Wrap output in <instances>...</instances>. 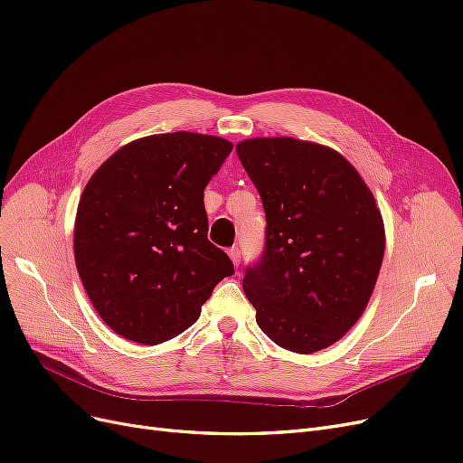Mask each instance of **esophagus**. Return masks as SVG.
I'll use <instances>...</instances> for the list:
<instances>
[{
  "label": "esophagus",
  "instance_id": "obj_1",
  "mask_svg": "<svg viewBox=\"0 0 463 463\" xmlns=\"http://www.w3.org/2000/svg\"><path fill=\"white\" fill-rule=\"evenodd\" d=\"M229 258H231L232 265L238 269V265H241V250H238L236 246L231 248V250H229Z\"/></svg>",
  "mask_w": 463,
  "mask_h": 463
}]
</instances>
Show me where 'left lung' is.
Segmentation results:
<instances>
[{
	"label": "left lung",
	"instance_id": "8db88e82",
	"mask_svg": "<svg viewBox=\"0 0 463 463\" xmlns=\"http://www.w3.org/2000/svg\"><path fill=\"white\" fill-rule=\"evenodd\" d=\"M236 154L260 191L267 234L244 294L282 349L334 345L363 317L378 280L385 227L361 174L330 146L253 137Z\"/></svg>",
	"mask_w": 463,
	"mask_h": 463
}]
</instances>
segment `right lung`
Segmentation results:
<instances>
[{
  "label": "right lung",
  "instance_id": "1",
  "mask_svg": "<svg viewBox=\"0 0 463 463\" xmlns=\"http://www.w3.org/2000/svg\"><path fill=\"white\" fill-rule=\"evenodd\" d=\"M232 150L191 131L135 139L85 184L74 260L95 311L135 344L158 345L198 320L234 269L208 241L203 188Z\"/></svg>",
  "mask_w": 463,
  "mask_h": 463
}]
</instances>
